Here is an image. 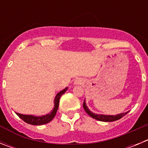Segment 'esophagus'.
I'll return each mask as SVG.
<instances>
[{"mask_svg": "<svg viewBox=\"0 0 148 148\" xmlns=\"http://www.w3.org/2000/svg\"><path fill=\"white\" fill-rule=\"evenodd\" d=\"M82 81L81 80L80 78H79V79H76V80L75 81V84H82Z\"/></svg>", "mask_w": 148, "mask_h": 148, "instance_id": "34e87169", "label": "esophagus"}]
</instances>
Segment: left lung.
<instances>
[{
    "mask_svg": "<svg viewBox=\"0 0 148 148\" xmlns=\"http://www.w3.org/2000/svg\"><path fill=\"white\" fill-rule=\"evenodd\" d=\"M83 108L84 109V110L86 111V113L89 115L90 116H91L92 119H95L96 120H99V121H116V120L120 119L121 118H122L123 116H125L127 113L129 112H126V113H120V114L115 115V116H110V115H102V114H95V113H93L92 111H90L89 110V108H87V104H86L85 100L83 103Z\"/></svg>",
    "mask_w": 148,
    "mask_h": 148,
    "instance_id": "8db88e82",
    "label": "left lung"
}]
</instances>
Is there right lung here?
<instances>
[{
    "mask_svg": "<svg viewBox=\"0 0 148 148\" xmlns=\"http://www.w3.org/2000/svg\"><path fill=\"white\" fill-rule=\"evenodd\" d=\"M68 87H66L65 89H64L63 90H61V92H58L57 95H56V98L54 99V108L53 110L51 111L50 113H48L47 115H44V116H32V115H23V114H20V113H16V114L18 115L21 119L23 121H25L27 124H29V125H45V124H47L49 121H51L53 120V119L54 118L56 114V112L58 109V106H59V99L61 98V95L64 93L67 90Z\"/></svg>",
    "mask_w": 148,
    "mask_h": 148,
    "instance_id": "1",
    "label": "right lung"
}]
</instances>
